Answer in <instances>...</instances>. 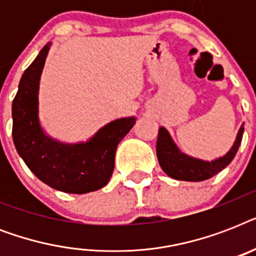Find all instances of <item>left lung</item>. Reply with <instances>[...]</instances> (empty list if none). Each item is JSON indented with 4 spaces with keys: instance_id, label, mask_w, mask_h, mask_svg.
<instances>
[{
    "instance_id": "obj_1",
    "label": "left lung",
    "mask_w": 256,
    "mask_h": 256,
    "mask_svg": "<svg viewBox=\"0 0 256 256\" xmlns=\"http://www.w3.org/2000/svg\"><path fill=\"white\" fill-rule=\"evenodd\" d=\"M243 124L239 128L234 144L223 156H219L216 160H203L190 156L182 152L178 146L174 144L170 132L162 126L158 132V140H156V156L162 170L172 179L178 180H187V182H200L206 180L218 174L219 171L228 166L231 160H234L235 154L238 152L240 142H242Z\"/></svg>"
}]
</instances>
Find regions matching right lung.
I'll return each instance as SVG.
<instances>
[{
	"mask_svg": "<svg viewBox=\"0 0 256 256\" xmlns=\"http://www.w3.org/2000/svg\"><path fill=\"white\" fill-rule=\"evenodd\" d=\"M52 42L22 74L12 104L13 142L40 180L69 194H86L106 186L114 170L116 146L136 124V116L112 120L86 142L65 144L48 136L38 116V92Z\"/></svg>",
	"mask_w": 256,
	"mask_h": 256,
	"instance_id": "add662e5",
	"label": "right lung"
}]
</instances>
